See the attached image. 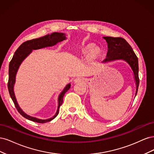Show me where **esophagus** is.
Listing matches in <instances>:
<instances>
[{"instance_id": "obj_1", "label": "esophagus", "mask_w": 154, "mask_h": 154, "mask_svg": "<svg viewBox=\"0 0 154 154\" xmlns=\"http://www.w3.org/2000/svg\"><path fill=\"white\" fill-rule=\"evenodd\" d=\"M83 81H84V78L82 77H78V78L74 79V83H80V82H83Z\"/></svg>"}]
</instances>
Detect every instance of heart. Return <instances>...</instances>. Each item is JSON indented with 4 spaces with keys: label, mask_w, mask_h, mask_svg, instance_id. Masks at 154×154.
I'll use <instances>...</instances> for the list:
<instances>
[{
    "label": "heart",
    "mask_w": 154,
    "mask_h": 154,
    "mask_svg": "<svg viewBox=\"0 0 154 154\" xmlns=\"http://www.w3.org/2000/svg\"><path fill=\"white\" fill-rule=\"evenodd\" d=\"M91 46H90V45H88V46H87V47L86 48V51H88V50H90V49H91ZM96 54V52L94 51H92V52H91V56H92V57H94V56Z\"/></svg>",
    "instance_id": "b5f03b06"
}]
</instances>
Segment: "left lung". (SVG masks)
Returning a JSON list of instances; mask_svg holds the SVG:
<instances>
[{
	"instance_id": "obj_1",
	"label": "left lung",
	"mask_w": 154,
	"mask_h": 154,
	"mask_svg": "<svg viewBox=\"0 0 154 154\" xmlns=\"http://www.w3.org/2000/svg\"><path fill=\"white\" fill-rule=\"evenodd\" d=\"M103 38L106 40L107 45H108L106 58L103 60V62L105 63L122 60L129 65L133 71L134 80L136 82V95H135L136 96L139 84L138 58L137 56L134 52L131 46L124 38L111 36H103Z\"/></svg>"
}]
</instances>
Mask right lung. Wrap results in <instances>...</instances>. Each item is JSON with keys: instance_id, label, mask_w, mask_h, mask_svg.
I'll return each mask as SVG.
<instances>
[{"instance_id": "obj_1", "label": "right lung", "mask_w": 154, "mask_h": 154, "mask_svg": "<svg viewBox=\"0 0 154 154\" xmlns=\"http://www.w3.org/2000/svg\"><path fill=\"white\" fill-rule=\"evenodd\" d=\"M66 39L67 37L66 36V34L65 33H63V32H53V33H51V35H47L44 36L40 37V38H35L26 41L25 42L19 46V48L17 49L11 60L10 65H9V80L8 83L9 93H10V95L11 97L14 104H15L16 109L18 111V112H19L23 117H24L25 118L29 120H31L32 122L39 123H44L51 122V120H53L57 117L59 113L60 107L63 103V96L65 94H66V92L69 89L70 87H71V83H68L66 87L63 88V90L58 96V109L56 114L52 118L49 119H39L35 117H32V116H31L25 113L22 110L17 101L15 92H14V85H15V83L16 75L18 70L19 69V67L22 62L24 61V59L27 57H28L31 54L32 50L40 49L47 47H51V46H54L58 42H62L63 40H65Z\"/></svg>"}]
</instances>
